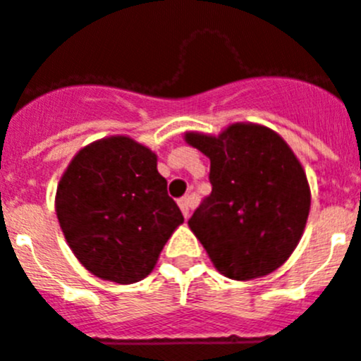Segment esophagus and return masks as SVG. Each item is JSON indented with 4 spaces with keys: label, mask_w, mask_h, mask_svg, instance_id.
I'll return each instance as SVG.
<instances>
[{
    "label": "esophagus",
    "mask_w": 361,
    "mask_h": 361,
    "mask_svg": "<svg viewBox=\"0 0 361 361\" xmlns=\"http://www.w3.org/2000/svg\"><path fill=\"white\" fill-rule=\"evenodd\" d=\"M178 204H180L181 212H183L185 219H187L188 213H190V209H192V206H194V201H192V197H181L180 201H178Z\"/></svg>",
    "instance_id": "34e87169"
}]
</instances>
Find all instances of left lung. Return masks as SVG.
<instances>
[{
    "instance_id": "8db88e82",
    "label": "left lung",
    "mask_w": 361,
    "mask_h": 361,
    "mask_svg": "<svg viewBox=\"0 0 361 361\" xmlns=\"http://www.w3.org/2000/svg\"><path fill=\"white\" fill-rule=\"evenodd\" d=\"M209 157L212 194L188 220L215 268L234 281L262 277L298 245L310 209L305 171L269 128L236 123L219 137L185 135Z\"/></svg>"
}]
</instances>
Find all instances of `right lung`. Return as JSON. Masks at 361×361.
<instances>
[{
    "label": "right lung",
    "instance_id": "add662e5",
    "mask_svg": "<svg viewBox=\"0 0 361 361\" xmlns=\"http://www.w3.org/2000/svg\"><path fill=\"white\" fill-rule=\"evenodd\" d=\"M56 215L80 264L118 284L148 277L183 222L155 153L125 135L93 142L73 157L59 180Z\"/></svg>",
    "mask_w": 361,
    "mask_h": 361
}]
</instances>
